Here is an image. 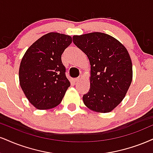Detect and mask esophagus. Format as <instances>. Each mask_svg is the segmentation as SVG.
I'll use <instances>...</instances> for the list:
<instances>
[{
	"label": "esophagus",
	"instance_id": "esophagus-1",
	"mask_svg": "<svg viewBox=\"0 0 153 153\" xmlns=\"http://www.w3.org/2000/svg\"><path fill=\"white\" fill-rule=\"evenodd\" d=\"M82 76H79V77H77V78L74 79H73V82H74V83H75V82H79V81L82 79Z\"/></svg>",
	"mask_w": 153,
	"mask_h": 153
}]
</instances>
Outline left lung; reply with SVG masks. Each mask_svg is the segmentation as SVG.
Wrapping results in <instances>:
<instances>
[{"label": "left lung", "instance_id": "left-lung-1", "mask_svg": "<svg viewBox=\"0 0 153 153\" xmlns=\"http://www.w3.org/2000/svg\"><path fill=\"white\" fill-rule=\"evenodd\" d=\"M72 38L91 65L90 88L83 96L84 104L96 112H110L124 99L133 79L128 52L119 41L105 33L96 32Z\"/></svg>", "mask_w": 153, "mask_h": 153}]
</instances>
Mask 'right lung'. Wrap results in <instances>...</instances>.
<instances>
[{"mask_svg": "<svg viewBox=\"0 0 153 153\" xmlns=\"http://www.w3.org/2000/svg\"><path fill=\"white\" fill-rule=\"evenodd\" d=\"M71 42L69 35L50 33L35 41L25 53L19 69L20 85L36 108L56 107L70 86L62 54Z\"/></svg>", "mask_w": 153, "mask_h": 153, "instance_id": "right-lung-1", "label": "right lung"}]
</instances>
